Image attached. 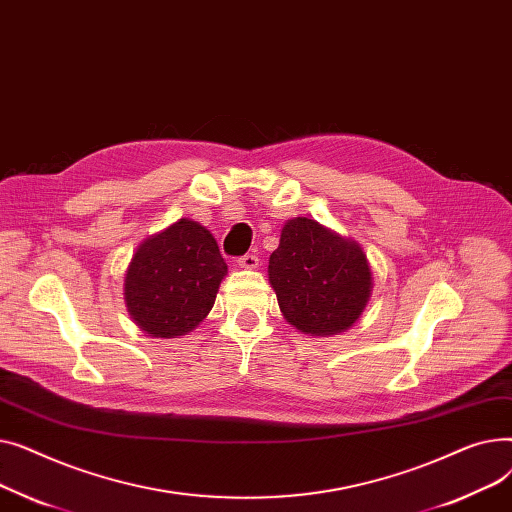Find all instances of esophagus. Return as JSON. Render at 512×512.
Segmentation results:
<instances>
[{"instance_id":"1","label":"esophagus","mask_w":512,"mask_h":512,"mask_svg":"<svg viewBox=\"0 0 512 512\" xmlns=\"http://www.w3.org/2000/svg\"><path fill=\"white\" fill-rule=\"evenodd\" d=\"M238 265L245 267V270H255V267H259V257H257V253H247V255L238 257Z\"/></svg>"}]
</instances>
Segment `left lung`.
Returning <instances> with one entry per match:
<instances>
[{
	"label": "left lung",
	"mask_w": 512,
	"mask_h": 512,
	"mask_svg": "<svg viewBox=\"0 0 512 512\" xmlns=\"http://www.w3.org/2000/svg\"><path fill=\"white\" fill-rule=\"evenodd\" d=\"M267 276L284 319L311 336H334L351 328L373 288L359 242L309 218L284 224Z\"/></svg>",
	"instance_id": "obj_1"
}]
</instances>
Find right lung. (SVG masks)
I'll return each mask as SVG.
<instances>
[{"mask_svg":"<svg viewBox=\"0 0 512 512\" xmlns=\"http://www.w3.org/2000/svg\"><path fill=\"white\" fill-rule=\"evenodd\" d=\"M226 274L211 232L182 218L134 251L124 276L126 309L153 338L184 336L207 317Z\"/></svg>","mask_w":512,"mask_h":512,"instance_id":"1","label":"right lung"}]
</instances>
